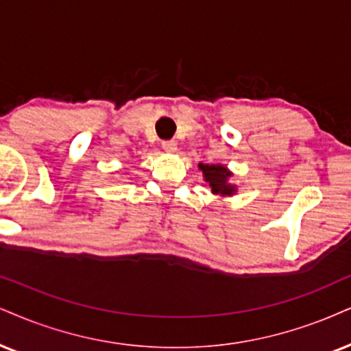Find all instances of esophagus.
<instances>
[{"label":"esophagus","instance_id":"1","mask_svg":"<svg viewBox=\"0 0 351 351\" xmlns=\"http://www.w3.org/2000/svg\"><path fill=\"white\" fill-rule=\"evenodd\" d=\"M162 149L166 151V153H176V151H177V143L174 140L162 141Z\"/></svg>","mask_w":351,"mask_h":351}]
</instances>
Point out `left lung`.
Segmentation results:
<instances>
[{
  "instance_id": "8db88e82",
  "label": "left lung",
  "mask_w": 351,
  "mask_h": 351,
  "mask_svg": "<svg viewBox=\"0 0 351 351\" xmlns=\"http://www.w3.org/2000/svg\"><path fill=\"white\" fill-rule=\"evenodd\" d=\"M206 182H210L211 192L221 193V195H232L236 192L234 185L228 184V179L231 177V172L226 171V167L218 166V164H211V166H203L200 164Z\"/></svg>"
}]
</instances>
